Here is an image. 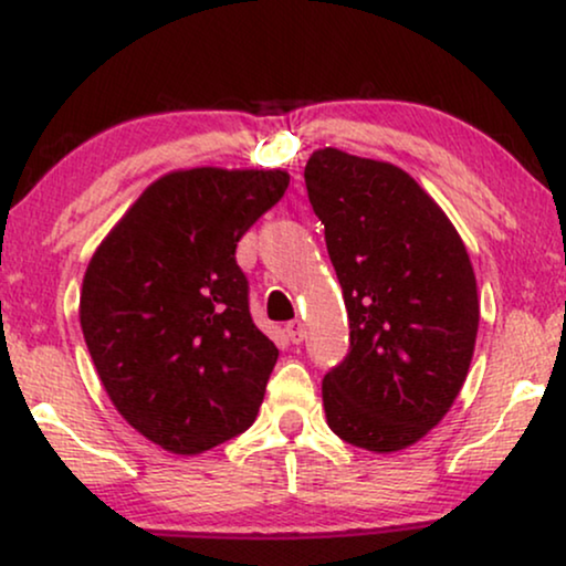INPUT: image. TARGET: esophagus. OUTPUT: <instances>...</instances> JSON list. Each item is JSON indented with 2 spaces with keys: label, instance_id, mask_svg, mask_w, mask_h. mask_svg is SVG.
<instances>
[{
  "label": "esophagus",
  "instance_id": "esophagus-1",
  "mask_svg": "<svg viewBox=\"0 0 566 566\" xmlns=\"http://www.w3.org/2000/svg\"><path fill=\"white\" fill-rule=\"evenodd\" d=\"M285 335H289V339H291L293 345H298L301 339H304V335H306L304 324H301V319H293V322L285 324Z\"/></svg>",
  "mask_w": 566,
  "mask_h": 566
}]
</instances>
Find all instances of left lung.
Listing matches in <instances>:
<instances>
[{
    "instance_id": "1",
    "label": "left lung",
    "mask_w": 566,
    "mask_h": 566,
    "mask_svg": "<svg viewBox=\"0 0 566 566\" xmlns=\"http://www.w3.org/2000/svg\"><path fill=\"white\" fill-rule=\"evenodd\" d=\"M304 180L350 319V350L322 381L327 422L350 446L401 451L443 420L467 381L479 329L469 252L389 161L319 149Z\"/></svg>"
}]
</instances>
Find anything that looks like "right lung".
Instances as JSON below:
<instances>
[{
  "mask_svg": "<svg viewBox=\"0 0 566 566\" xmlns=\"http://www.w3.org/2000/svg\"><path fill=\"white\" fill-rule=\"evenodd\" d=\"M281 169L165 175L128 208L82 283L80 322L107 397L172 453H203L258 417L277 347L250 314L237 242L283 198Z\"/></svg>",
  "mask_w": 566,
  "mask_h": 566,
  "instance_id": "1",
  "label": "right lung"
}]
</instances>
